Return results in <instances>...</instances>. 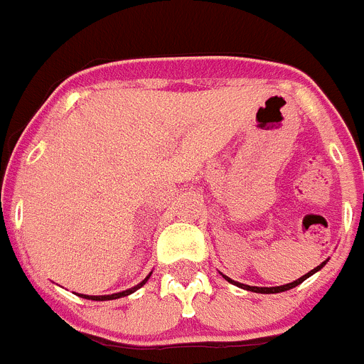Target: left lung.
<instances>
[{
  "label": "left lung",
  "instance_id": "left-lung-1",
  "mask_svg": "<svg viewBox=\"0 0 364 364\" xmlns=\"http://www.w3.org/2000/svg\"><path fill=\"white\" fill-rule=\"evenodd\" d=\"M326 262H328V259L324 260V262H321V264L317 266V268H314V269H311V272H308L306 275H302V277H299L297 281H294V282H288V284H282V286H272V288H264V286H247V284H242V282H237V281H233V279L226 277V275H222V277L226 279L228 282H231V284L239 286V288H242V290H247V291H255V294H281V291L291 290V288H295V286H299V284H301L302 281H306V279H308V277H311V275H314V273H317V272H319V269L323 268V266L326 264Z\"/></svg>",
  "mask_w": 364,
  "mask_h": 364
}]
</instances>
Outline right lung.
<instances>
[{"instance_id":"right-lung-1","label":"right lung","mask_w":364,"mask_h":364,"mask_svg":"<svg viewBox=\"0 0 364 364\" xmlns=\"http://www.w3.org/2000/svg\"><path fill=\"white\" fill-rule=\"evenodd\" d=\"M151 273H153V272H151ZM151 273H149V275H147L146 279H144L142 282H138L136 286H133V288H129V290L118 291V294H111V295H83V294H80V297H83V299H89V301H112V299H120V297H125V295H131V294H133V291H136L138 288H142V286L146 284V282H147V279L151 277Z\"/></svg>"}]
</instances>
